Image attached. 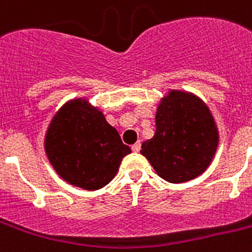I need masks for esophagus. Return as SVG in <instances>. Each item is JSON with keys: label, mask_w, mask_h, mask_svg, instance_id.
<instances>
[{"label": "esophagus", "mask_w": 252, "mask_h": 252, "mask_svg": "<svg viewBox=\"0 0 252 252\" xmlns=\"http://www.w3.org/2000/svg\"><path fill=\"white\" fill-rule=\"evenodd\" d=\"M140 149H141V143L140 141H137V143L132 145V151L133 152H139Z\"/></svg>", "instance_id": "1"}]
</instances>
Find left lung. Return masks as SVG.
<instances>
[{"mask_svg": "<svg viewBox=\"0 0 252 252\" xmlns=\"http://www.w3.org/2000/svg\"><path fill=\"white\" fill-rule=\"evenodd\" d=\"M218 130L207 107L198 97L172 91L156 113V133L141 145L165 181L180 184L198 177L210 165L218 147Z\"/></svg>", "mask_w": 252, "mask_h": 252, "instance_id": "8db88e82", "label": "left lung"}]
</instances>
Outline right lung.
Wrapping results in <instances>:
<instances>
[{
	"label": "right lung",
	"mask_w": 252,
	"mask_h": 252,
	"mask_svg": "<svg viewBox=\"0 0 252 252\" xmlns=\"http://www.w3.org/2000/svg\"><path fill=\"white\" fill-rule=\"evenodd\" d=\"M45 148L58 174L86 190L101 189L111 182L123 157L130 153L103 113L80 99L70 101L53 119Z\"/></svg>",
	"instance_id": "add662e5"
}]
</instances>
